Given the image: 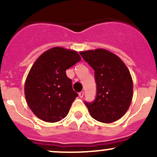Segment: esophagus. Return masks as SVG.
Instances as JSON below:
<instances>
[{
    "mask_svg": "<svg viewBox=\"0 0 157 157\" xmlns=\"http://www.w3.org/2000/svg\"><path fill=\"white\" fill-rule=\"evenodd\" d=\"M83 95H84V93H83V91H81L80 93H79V96H80V98H83Z\"/></svg>",
    "mask_w": 157,
    "mask_h": 157,
    "instance_id": "1",
    "label": "esophagus"
}]
</instances>
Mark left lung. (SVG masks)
<instances>
[{
	"instance_id": "1",
	"label": "left lung",
	"mask_w": 157,
	"mask_h": 157,
	"mask_svg": "<svg viewBox=\"0 0 157 157\" xmlns=\"http://www.w3.org/2000/svg\"><path fill=\"white\" fill-rule=\"evenodd\" d=\"M95 71L97 93L93 103L85 102L90 115L102 123L120 119L129 109L133 98V80L122 60L106 49L80 52Z\"/></svg>"
}]
</instances>
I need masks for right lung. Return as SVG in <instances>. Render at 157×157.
<instances>
[{
	"mask_svg": "<svg viewBox=\"0 0 157 157\" xmlns=\"http://www.w3.org/2000/svg\"><path fill=\"white\" fill-rule=\"evenodd\" d=\"M81 60L77 52L61 47L45 51L32 66L24 86L29 109L39 119L57 122L65 118L78 94L66 70Z\"/></svg>",
	"mask_w": 157,
	"mask_h": 157,
	"instance_id": "obj_1",
	"label": "right lung"
}]
</instances>
